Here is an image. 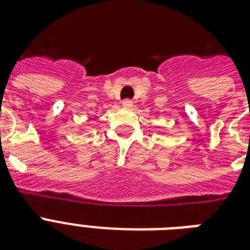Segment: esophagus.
I'll return each instance as SVG.
<instances>
[{
    "label": "esophagus",
    "mask_w": 250,
    "mask_h": 250,
    "mask_svg": "<svg viewBox=\"0 0 250 250\" xmlns=\"http://www.w3.org/2000/svg\"><path fill=\"white\" fill-rule=\"evenodd\" d=\"M132 104L133 102L131 101L129 98H125V100H123V101H122V105L125 106V107H131V106H132Z\"/></svg>",
    "instance_id": "esophagus-1"
}]
</instances>
